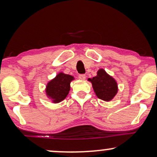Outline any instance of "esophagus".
Masks as SVG:
<instances>
[{"label":"esophagus","mask_w":157,"mask_h":157,"mask_svg":"<svg viewBox=\"0 0 157 157\" xmlns=\"http://www.w3.org/2000/svg\"><path fill=\"white\" fill-rule=\"evenodd\" d=\"M78 78L81 79V80H85L86 75L85 74H79L78 75Z\"/></svg>","instance_id":"34e87169"}]
</instances>
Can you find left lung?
<instances>
[{"label": "left lung", "mask_w": 157, "mask_h": 157, "mask_svg": "<svg viewBox=\"0 0 157 157\" xmlns=\"http://www.w3.org/2000/svg\"><path fill=\"white\" fill-rule=\"evenodd\" d=\"M88 80L91 82L94 91L100 99L109 101L113 99L117 94L118 86L117 81L103 68L98 71L96 76L89 78Z\"/></svg>", "instance_id": "obj_1"}]
</instances>
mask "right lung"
<instances>
[{
  "label": "right lung",
  "instance_id": "right-lung-1",
  "mask_svg": "<svg viewBox=\"0 0 157 157\" xmlns=\"http://www.w3.org/2000/svg\"><path fill=\"white\" fill-rule=\"evenodd\" d=\"M74 79V76L71 75L59 73L47 84L46 96L54 104L62 101L69 93L70 83Z\"/></svg>",
  "mask_w": 157,
  "mask_h": 157
}]
</instances>
